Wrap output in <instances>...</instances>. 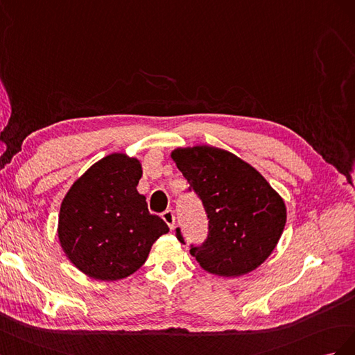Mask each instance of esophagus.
<instances>
[{"label":"esophagus","instance_id":"esophagus-1","mask_svg":"<svg viewBox=\"0 0 355 355\" xmlns=\"http://www.w3.org/2000/svg\"><path fill=\"white\" fill-rule=\"evenodd\" d=\"M162 218H164V221L166 223V225L169 226V229L174 227V223H175V217H174V212H172L171 209H166L164 214H162Z\"/></svg>","mask_w":355,"mask_h":355}]
</instances>
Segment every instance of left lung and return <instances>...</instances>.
<instances>
[{"instance_id": "8db88e82", "label": "left lung", "mask_w": 355, "mask_h": 355, "mask_svg": "<svg viewBox=\"0 0 355 355\" xmlns=\"http://www.w3.org/2000/svg\"><path fill=\"white\" fill-rule=\"evenodd\" d=\"M171 159L200 198L209 220L204 245L190 254L212 275L235 278L257 269L284 230V199L260 172L227 150L178 147ZM177 238L184 242L177 229Z\"/></svg>"}]
</instances>
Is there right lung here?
<instances>
[{
  "label": "right lung",
  "mask_w": 355,
  "mask_h": 355,
  "mask_svg": "<svg viewBox=\"0 0 355 355\" xmlns=\"http://www.w3.org/2000/svg\"><path fill=\"white\" fill-rule=\"evenodd\" d=\"M141 177L137 157L111 153L67 191L59 209V244L89 278L119 281L132 275L146 263L151 245L169 232L138 193Z\"/></svg>",
  "instance_id": "1"
}]
</instances>
